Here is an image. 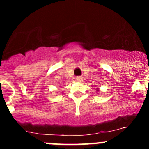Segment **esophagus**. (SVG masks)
I'll return each instance as SVG.
<instances>
[{
	"label": "esophagus",
	"mask_w": 149,
	"mask_h": 149,
	"mask_svg": "<svg viewBox=\"0 0 149 149\" xmlns=\"http://www.w3.org/2000/svg\"><path fill=\"white\" fill-rule=\"evenodd\" d=\"M76 81H78V82H81L82 81V77H76Z\"/></svg>",
	"instance_id": "34e87169"
}]
</instances>
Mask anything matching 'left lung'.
<instances>
[{
  "label": "left lung",
  "mask_w": 149,
  "mask_h": 149,
  "mask_svg": "<svg viewBox=\"0 0 149 149\" xmlns=\"http://www.w3.org/2000/svg\"><path fill=\"white\" fill-rule=\"evenodd\" d=\"M96 91H98H98H99V89H98H98H97V90H96Z\"/></svg>",
  "instance_id": "obj_1"
}]
</instances>
